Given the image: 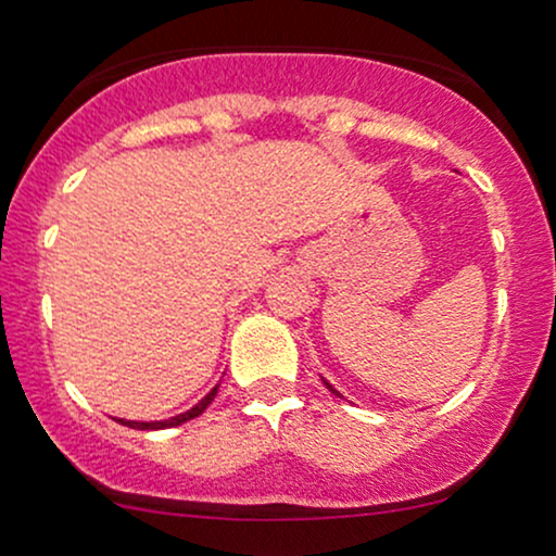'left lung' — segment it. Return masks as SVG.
Masks as SVG:
<instances>
[{
    "label": "left lung",
    "instance_id": "8db88e82",
    "mask_svg": "<svg viewBox=\"0 0 556 556\" xmlns=\"http://www.w3.org/2000/svg\"><path fill=\"white\" fill-rule=\"evenodd\" d=\"M324 384H327V389H331V392H334V394H340V392H337V389H334V387H331V384H329V381H327V379H324ZM340 397H342V394H340Z\"/></svg>",
    "mask_w": 556,
    "mask_h": 556
}]
</instances>
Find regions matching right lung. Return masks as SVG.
Here are the masks:
<instances>
[{
    "label": "right lung",
    "mask_w": 556,
    "mask_h": 556,
    "mask_svg": "<svg viewBox=\"0 0 556 556\" xmlns=\"http://www.w3.org/2000/svg\"><path fill=\"white\" fill-rule=\"evenodd\" d=\"M216 392H219V384H216V387L212 389V392L206 394V397H203L201 402H198V405L190 407V410L180 413V416H172V418H167V420H125V418H117V424H123V426H130V429H138V431L172 429V426H180V424H185V420H193V418L201 416V413L206 410L208 405H212V400L216 397Z\"/></svg>",
    "instance_id": "right-lung-1"
}]
</instances>
